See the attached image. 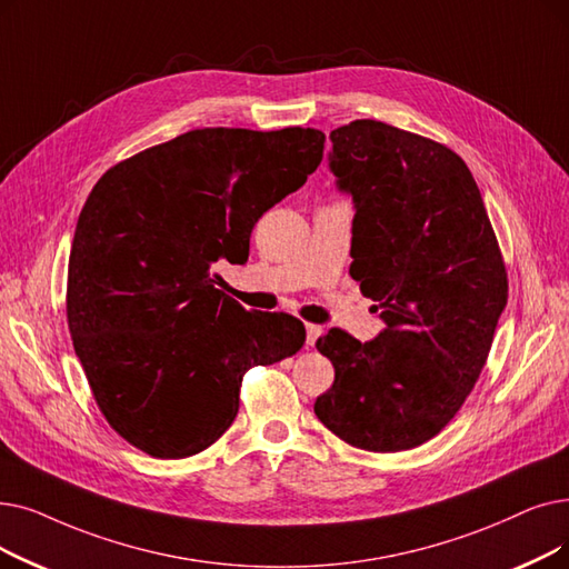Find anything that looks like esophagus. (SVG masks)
I'll use <instances>...</instances> for the list:
<instances>
[{"label":"esophagus","instance_id":"34e87169","mask_svg":"<svg viewBox=\"0 0 569 569\" xmlns=\"http://www.w3.org/2000/svg\"><path fill=\"white\" fill-rule=\"evenodd\" d=\"M320 335H323V328L313 326V323H307V343H309V346H313Z\"/></svg>","mask_w":569,"mask_h":569}]
</instances>
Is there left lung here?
Wrapping results in <instances>:
<instances>
[{
    "mask_svg": "<svg viewBox=\"0 0 569 569\" xmlns=\"http://www.w3.org/2000/svg\"><path fill=\"white\" fill-rule=\"evenodd\" d=\"M328 167L353 202L351 277L386 328H332L318 351L335 383L313 405L351 447L432 439L462 407L507 307V271L472 171L451 148L379 120L330 132Z\"/></svg>",
    "mask_w": 569,
    "mask_h": 569,
    "instance_id": "8db88e82",
    "label": "left lung"
}]
</instances>
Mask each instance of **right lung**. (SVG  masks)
I'll return each mask as SVG.
<instances>
[{"instance_id": "1", "label": "right lung", "mask_w": 569, "mask_h": 569, "mask_svg": "<svg viewBox=\"0 0 569 569\" xmlns=\"http://www.w3.org/2000/svg\"><path fill=\"white\" fill-rule=\"evenodd\" d=\"M311 128L192 130L111 167L79 216L67 320L109 426L153 458H188L239 411L246 369L305 343L302 320L246 311L216 288L249 258L258 218L323 160Z\"/></svg>"}]
</instances>
